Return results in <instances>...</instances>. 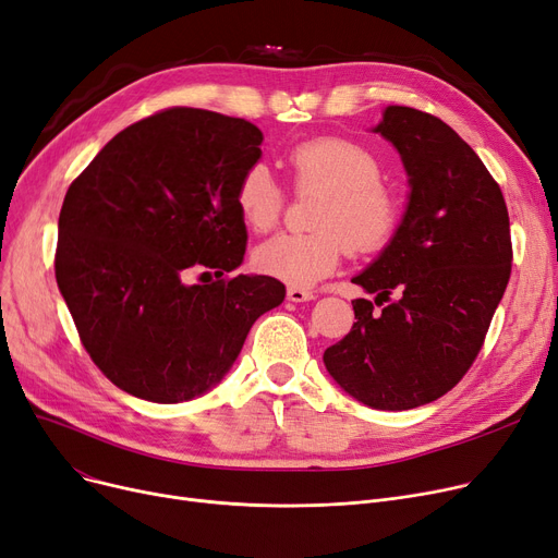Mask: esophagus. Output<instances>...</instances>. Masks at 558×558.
<instances>
[{"label": "esophagus", "mask_w": 558, "mask_h": 558, "mask_svg": "<svg viewBox=\"0 0 558 558\" xmlns=\"http://www.w3.org/2000/svg\"><path fill=\"white\" fill-rule=\"evenodd\" d=\"M287 299L294 301V303H305V301H312L314 294L310 292V289H303V287H289L287 289Z\"/></svg>", "instance_id": "obj_1"}]
</instances>
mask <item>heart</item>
<instances>
[{"mask_svg": "<svg viewBox=\"0 0 558 558\" xmlns=\"http://www.w3.org/2000/svg\"><path fill=\"white\" fill-rule=\"evenodd\" d=\"M284 168L296 196L322 193L307 234H278L253 253L262 274L292 287H310L330 276L351 251L372 255L390 246L401 226V198L385 184L380 159L355 141L319 136L284 155ZM239 216L253 232L280 223L284 191L264 163L248 166L234 189Z\"/></svg>", "mask_w": 558, "mask_h": 558, "instance_id": "heart-1", "label": "heart"}]
</instances>
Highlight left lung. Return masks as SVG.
Masks as SVG:
<instances>
[{
    "label": "left lung",
    "mask_w": 558,
    "mask_h": 558,
    "mask_svg": "<svg viewBox=\"0 0 558 558\" xmlns=\"http://www.w3.org/2000/svg\"><path fill=\"white\" fill-rule=\"evenodd\" d=\"M376 132L413 191L390 246L353 278L376 301H353L357 322L324 362L365 405L410 410L456 387L486 342L511 278V223L488 168L440 118L387 107Z\"/></svg>",
    "instance_id": "obj_1"
}]
</instances>
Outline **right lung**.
<instances>
[{"instance_id": "1", "label": "right lung", "mask_w": 558, "mask_h": 558, "mask_svg": "<svg viewBox=\"0 0 558 558\" xmlns=\"http://www.w3.org/2000/svg\"><path fill=\"white\" fill-rule=\"evenodd\" d=\"M259 143L244 118L168 107L118 132L72 180L57 284L86 353L123 392L155 403L207 392L282 303L280 280L230 276L248 241L234 189ZM193 270L208 280L189 286Z\"/></svg>"}]
</instances>
